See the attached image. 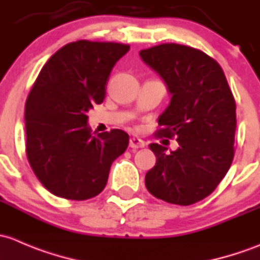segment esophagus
<instances>
[{"label":"esophagus","mask_w":260,"mask_h":260,"mask_svg":"<svg viewBox=\"0 0 260 260\" xmlns=\"http://www.w3.org/2000/svg\"><path fill=\"white\" fill-rule=\"evenodd\" d=\"M129 145L130 148L133 149H139L144 148V146H145V143H144V140H141L140 138H138V136H133L129 141Z\"/></svg>","instance_id":"esophagus-1"}]
</instances>
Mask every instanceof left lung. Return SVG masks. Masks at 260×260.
Masks as SVG:
<instances>
[{"label":"left lung","mask_w":260,"mask_h":260,"mask_svg":"<svg viewBox=\"0 0 260 260\" xmlns=\"http://www.w3.org/2000/svg\"><path fill=\"white\" fill-rule=\"evenodd\" d=\"M171 99L159 116L157 135L176 138L179 148H149L156 164L146 173L150 194L170 204L190 205L215 190L234 157L235 100L223 69L203 51L178 44L141 50Z\"/></svg>","instance_id":"8db88e82"}]
</instances>
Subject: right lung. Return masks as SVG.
<instances>
[{
    "mask_svg": "<svg viewBox=\"0 0 260 260\" xmlns=\"http://www.w3.org/2000/svg\"><path fill=\"white\" fill-rule=\"evenodd\" d=\"M130 50L115 42H71L49 58L25 105L26 155L50 192L70 200L100 194L111 164L129 145L114 129L95 135L87 112L101 104L115 63Z\"/></svg>",
    "mask_w": 260,
    "mask_h": 260,
    "instance_id": "1",
    "label": "right lung"
}]
</instances>
